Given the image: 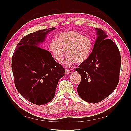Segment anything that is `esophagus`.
<instances>
[{
    "mask_svg": "<svg viewBox=\"0 0 131 131\" xmlns=\"http://www.w3.org/2000/svg\"><path fill=\"white\" fill-rule=\"evenodd\" d=\"M71 72H72V70H69V69H65V74H68L70 73Z\"/></svg>",
    "mask_w": 131,
    "mask_h": 131,
    "instance_id": "34e87169",
    "label": "esophagus"
}]
</instances>
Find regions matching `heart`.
<instances>
[{"instance_id": "1", "label": "heart", "mask_w": 131, "mask_h": 131, "mask_svg": "<svg viewBox=\"0 0 131 131\" xmlns=\"http://www.w3.org/2000/svg\"><path fill=\"white\" fill-rule=\"evenodd\" d=\"M49 49L58 62L62 61L67 53L68 56L63 63L69 67L75 62L77 63L84 62L89 58L92 49V41L90 38L78 31H66L59 33L57 39L50 41Z\"/></svg>"}]
</instances>
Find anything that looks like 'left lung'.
<instances>
[{"mask_svg": "<svg viewBox=\"0 0 131 131\" xmlns=\"http://www.w3.org/2000/svg\"><path fill=\"white\" fill-rule=\"evenodd\" d=\"M97 38L89 58L75 70L81 80L79 96L85 101L96 103L106 98L116 88L119 80L121 56L117 46L101 29L96 28Z\"/></svg>", "mask_w": 131, "mask_h": 131, "instance_id": "1", "label": "left lung"}]
</instances>
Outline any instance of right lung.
I'll return each mask as SVG.
<instances>
[{
	"mask_svg": "<svg viewBox=\"0 0 131 131\" xmlns=\"http://www.w3.org/2000/svg\"><path fill=\"white\" fill-rule=\"evenodd\" d=\"M56 28L39 30L23 37L12 57L16 88L27 100L37 105L48 103L54 97L58 82L65 70L51 53L41 48L46 35Z\"/></svg>",
	"mask_w": 131,
	"mask_h": 131,
	"instance_id": "add662e5",
	"label": "right lung"
}]
</instances>
